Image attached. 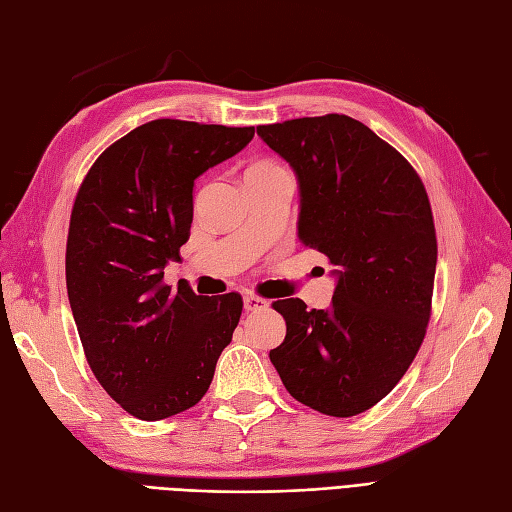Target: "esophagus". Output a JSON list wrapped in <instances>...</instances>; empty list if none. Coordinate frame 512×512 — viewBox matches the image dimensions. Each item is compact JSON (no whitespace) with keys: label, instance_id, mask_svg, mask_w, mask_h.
<instances>
[{"label":"esophagus","instance_id":"1","mask_svg":"<svg viewBox=\"0 0 512 512\" xmlns=\"http://www.w3.org/2000/svg\"><path fill=\"white\" fill-rule=\"evenodd\" d=\"M243 306H245L247 312H258V310H265L269 303H267V299H262V297L254 295V293H247L243 297Z\"/></svg>","mask_w":512,"mask_h":512}]
</instances>
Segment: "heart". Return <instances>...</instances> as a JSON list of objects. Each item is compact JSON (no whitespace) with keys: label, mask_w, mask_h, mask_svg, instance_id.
Wrapping results in <instances>:
<instances>
[{"label":"heart","mask_w":512,"mask_h":512,"mask_svg":"<svg viewBox=\"0 0 512 512\" xmlns=\"http://www.w3.org/2000/svg\"><path fill=\"white\" fill-rule=\"evenodd\" d=\"M269 168H280V165H275V163H258V165H254V168H250V170H269Z\"/></svg>","instance_id":"b5f03b06"}]
</instances>
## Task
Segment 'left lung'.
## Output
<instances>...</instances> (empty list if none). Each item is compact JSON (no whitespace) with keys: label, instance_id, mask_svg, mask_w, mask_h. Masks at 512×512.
Here are the masks:
<instances>
[{"label":"left lung","instance_id":"1","mask_svg":"<svg viewBox=\"0 0 512 512\" xmlns=\"http://www.w3.org/2000/svg\"><path fill=\"white\" fill-rule=\"evenodd\" d=\"M299 183V241L334 265L331 306L273 303L286 338L269 357L284 388L325 416H357L388 396L431 319L437 239L411 163L344 114L256 129Z\"/></svg>","mask_w":512,"mask_h":512}]
</instances>
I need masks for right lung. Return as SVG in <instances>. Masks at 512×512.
<instances>
[{
  "instance_id": "add662e5",
  "label": "right lung",
  "mask_w": 512,
  "mask_h": 512,
  "mask_svg": "<svg viewBox=\"0 0 512 512\" xmlns=\"http://www.w3.org/2000/svg\"><path fill=\"white\" fill-rule=\"evenodd\" d=\"M254 127L150 120L114 142L81 183L66 241V288L88 364L131 416L193 407L239 325V293L163 284L193 219V181L252 142Z\"/></svg>"
}]
</instances>
